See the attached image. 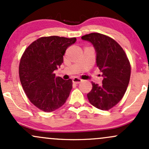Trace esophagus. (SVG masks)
<instances>
[{
  "instance_id": "1",
  "label": "esophagus",
  "mask_w": 149,
  "mask_h": 149,
  "mask_svg": "<svg viewBox=\"0 0 149 149\" xmlns=\"http://www.w3.org/2000/svg\"><path fill=\"white\" fill-rule=\"evenodd\" d=\"M82 79H80V78H78V77H75V78H73V83H76V84H78V83H80L82 82Z\"/></svg>"
}]
</instances>
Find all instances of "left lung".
Segmentation results:
<instances>
[{
	"label": "left lung",
	"mask_w": 149,
	"mask_h": 149,
	"mask_svg": "<svg viewBox=\"0 0 149 149\" xmlns=\"http://www.w3.org/2000/svg\"><path fill=\"white\" fill-rule=\"evenodd\" d=\"M96 52V64L102 73V85L92 82L87 95L90 103L101 110H109L122 100L130 78L131 68L125 52L111 38L99 33L83 36Z\"/></svg>",
	"instance_id": "8db88e82"
}]
</instances>
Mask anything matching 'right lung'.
I'll return each instance as SVG.
<instances>
[{
  "instance_id": "obj_1",
  "label": "right lung",
  "mask_w": 149,
  "mask_h": 149,
  "mask_svg": "<svg viewBox=\"0 0 149 149\" xmlns=\"http://www.w3.org/2000/svg\"><path fill=\"white\" fill-rule=\"evenodd\" d=\"M76 38L42 37L26 49L19 73L26 95L33 105L52 112L64 105L72 89V80L56 77L54 71L63 63V56Z\"/></svg>"
}]
</instances>
